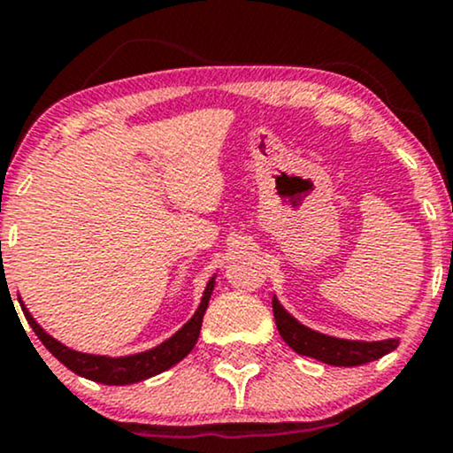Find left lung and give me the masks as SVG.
<instances>
[{"label": "left lung", "instance_id": "1", "mask_svg": "<svg viewBox=\"0 0 453 453\" xmlns=\"http://www.w3.org/2000/svg\"><path fill=\"white\" fill-rule=\"evenodd\" d=\"M273 313L277 321L280 339L288 342L289 347L300 356L315 357V360L332 364V366H360L372 360H379L386 353L394 351L398 347L396 339L388 341H345L336 336L319 334L294 319L288 311L280 306L277 298H273Z\"/></svg>", "mask_w": 453, "mask_h": 453}]
</instances>
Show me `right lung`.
Wrapping results in <instances>:
<instances>
[{"label":"right lung","instance_id":"1","mask_svg":"<svg viewBox=\"0 0 453 453\" xmlns=\"http://www.w3.org/2000/svg\"><path fill=\"white\" fill-rule=\"evenodd\" d=\"M212 288H215V277L206 285L204 296H202V303L197 306L187 324L176 332L174 336H170L168 341H164L161 345L153 347V349L134 353V356H123V357H108V356H93V353H81L70 349V347L61 345L59 341H55L53 336L46 334L42 327L38 326V321L29 315V311L25 309V304L20 303L25 319L29 321L31 330L35 332L42 345L49 349L53 356L59 360L64 366L70 368L76 375L91 379V381L106 383V386H129V383H138L142 379H149L159 372L168 371L170 366H174L176 362H180L183 357L194 349L197 336H200L202 327V317L206 313V306H209Z\"/></svg>","mask_w":453,"mask_h":453}]
</instances>
